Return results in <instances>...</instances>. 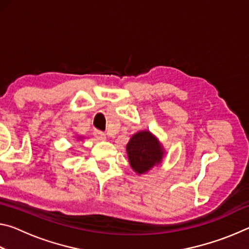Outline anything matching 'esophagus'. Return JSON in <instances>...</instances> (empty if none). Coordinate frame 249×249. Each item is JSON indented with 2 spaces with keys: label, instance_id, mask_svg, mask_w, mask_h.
<instances>
[{
  "label": "esophagus",
  "instance_id": "obj_1",
  "mask_svg": "<svg viewBox=\"0 0 249 249\" xmlns=\"http://www.w3.org/2000/svg\"><path fill=\"white\" fill-rule=\"evenodd\" d=\"M94 135L98 140H105V138H107V135H105L103 132H101V130H95Z\"/></svg>",
  "mask_w": 249,
  "mask_h": 249
}]
</instances>
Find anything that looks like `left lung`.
Returning a JSON list of instances; mask_svg holds the SVG:
<instances>
[{
  "label": "left lung",
  "mask_w": 249,
  "mask_h": 249,
  "mask_svg": "<svg viewBox=\"0 0 249 249\" xmlns=\"http://www.w3.org/2000/svg\"><path fill=\"white\" fill-rule=\"evenodd\" d=\"M126 150L130 166L137 174L148 171L161 161L163 156L162 147L147 130L135 134L126 146Z\"/></svg>",
  "instance_id": "1"
}]
</instances>
